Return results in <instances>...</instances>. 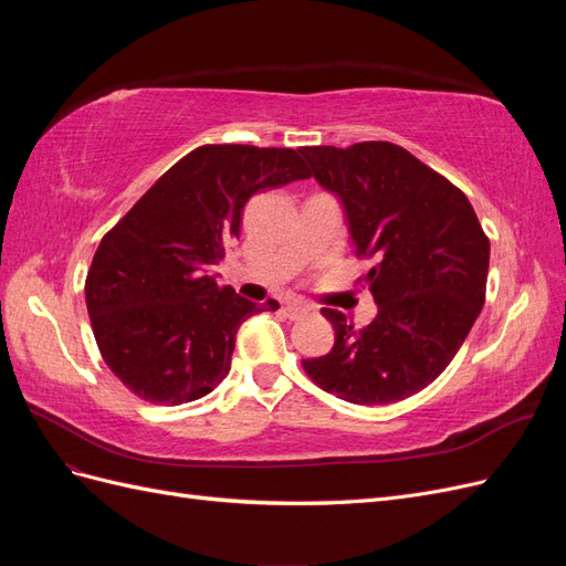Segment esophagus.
Listing matches in <instances>:
<instances>
[{
  "mask_svg": "<svg viewBox=\"0 0 566 566\" xmlns=\"http://www.w3.org/2000/svg\"><path fill=\"white\" fill-rule=\"evenodd\" d=\"M285 312H287L290 318L297 321V318H302L304 314H310L312 306H306V304H302V302H290V304L285 306Z\"/></svg>",
  "mask_w": 566,
  "mask_h": 566,
  "instance_id": "1",
  "label": "esophagus"
}]
</instances>
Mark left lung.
Here are the masks:
<instances>
[{
    "mask_svg": "<svg viewBox=\"0 0 566 566\" xmlns=\"http://www.w3.org/2000/svg\"><path fill=\"white\" fill-rule=\"evenodd\" d=\"M300 153L318 186L339 200L354 252L375 260L366 283L378 304L364 331L342 312L321 310L335 345L302 366L349 403L413 397L453 361L482 312L489 238L465 193L397 144Z\"/></svg>",
    "mask_w": 566,
    "mask_h": 566,
    "instance_id": "obj_1",
    "label": "left lung"
}]
</instances>
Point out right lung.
I'll return each instance as SVG.
<instances>
[{"mask_svg":"<svg viewBox=\"0 0 566 566\" xmlns=\"http://www.w3.org/2000/svg\"><path fill=\"white\" fill-rule=\"evenodd\" d=\"M310 177L293 148L200 146L104 235L84 295L101 356L136 397L179 406L227 378L241 323L279 302L219 287L212 266L254 193Z\"/></svg>","mask_w":566,"mask_h":566,"instance_id":"right-lung-1","label":"right lung"}]
</instances>
